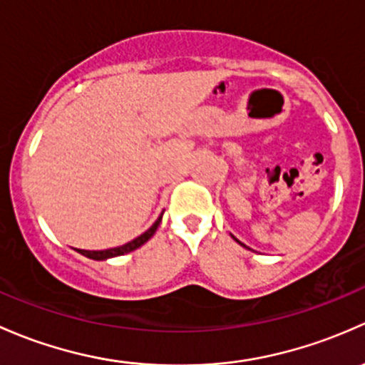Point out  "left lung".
<instances>
[{"label":"left lung","mask_w":365,"mask_h":365,"mask_svg":"<svg viewBox=\"0 0 365 365\" xmlns=\"http://www.w3.org/2000/svg\"><path fill=\"white\" fill-rule=\"evenodd\" d=\"M232 237H234V235H232ZM234 240H237V242H239V244H240V246H244V247H247V246H246V244H242V242H240V240H239V239H237V237H234ZM247 250H250V247H247Z\"/></svg>","instance_id":"1"}]
</instances>
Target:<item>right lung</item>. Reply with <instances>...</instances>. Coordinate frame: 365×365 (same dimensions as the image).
Segmentation results:
<instances>
[{
  "mask_svg": "<svg viewBox=\"0 0 365 365\" xmlns=\"http://www.w3.org/2000/svg\"><path fill=\"white\" fill-rule=\"evenodd\" d=\"M161 217H163V212H161V216L158 217V220L153 223L151 228H148V230L144 232L142 235H138L137 239L130 240V242L123 244V246H118V247H110V250H101V251H86V250H77L78 253L84 255V257L91 258V260H108V258H114V257H121V255H126L130 253V251L137 250V247H140L142 244L148 242L149 239L155 235V232L158 230V227H160L161 223Z\"/></svg>",
  "mask_w": 365,
  "mask_h": 365,
  "instance_id": "1",
  "label": "right lung"
}]
</instances>
